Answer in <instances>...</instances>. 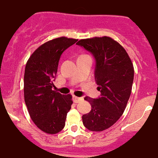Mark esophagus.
Instances as JSON below:
<instances>
[{"label":"esophagus","instance_id":"obj_1","mask_svg":"<svg viewBox=\"0 0 158 158\" xmlns=\"http://www.w3.org/2000/svg\"><path fill=\"white\" fill-rule=\"evenodd\" d=\"M73 100H74V102H75V103H78V102H79V101H83V97H75V96H74V97H73Z\"/></svg>","mask_w":158,"mask_h":158}]
</instances>
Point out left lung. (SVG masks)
Returning a JSON list of instances; mask_svg holds the SVG:
<instances>
[{"label":"left lung","mask_w":158,"mask_h":158,"mask_svg":"<svg viewBox=\"0 0 158 158\" xmlns=\"http://www.w3.org/2000/svg\"><path fill=\"white\" fill-rule=\"evenodd\" d=\"M76 44L94 56L95 78L101 93L98 99L84 97L92 110L83 115V123L89 131H102L123 114L132 88L134 66L125 48L111 37L82 39Z\"/></svg>","instance_id":"obj_1"}]
</instances>
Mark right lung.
Returning a JSON list of instances; mask_svg holds the SVG:
<instances>
[{
    "instance_id": "add662e5",
    "label": "right lung",
    "mask_w": 158,
    "mask_h": 158,
    "mask_svg": "<svg viewBox=\"0 0 158 158\" xmlns=\"http://www.w3.org/2000/svg\"><path fill=\"white\" fill-rule=\"evenodd\" d=\"M78 40L61 36L38 47L27 61L24 100L31 118L47 134H57L65 127L73 104L72 96L52 90L61 53Z\"/></svg>"
}]
</instances>
